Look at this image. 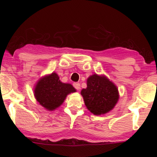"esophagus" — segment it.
Here are the masks:
<instances>
[{
	"instance_id": "1",
	"label": "esophagus",
	"mask_w": 157,
	"mask_h": 157,
	"mask_svg": "<svg viewBox=\"0 0 157 157\" xmlns=\"http://www.w3.org/2000/svg\"><path fill=\"white\" fill-rule=\"evenodd\" d=\"M73 86H74V87H75L77 90H80V84L79 83V82H75V83L73 84Z\"/></svg>"
}]
</instances>
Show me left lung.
Listing matches in <instances>:
<instances>
[{"instance_id":"8db88e82","label":"left lung","mask_w":157,"mask_h":157,"mask_svg":"<svg viewBox=\"0 0 157 157\" xmlns=\"http://www.w3.org/2000/svg\"><path fill=\"white\" fill-rule=\"evenodd\" d=\"M85 105L94 115L108 113L119 99L118 89L107 77L94 75L87 80V88L81 91Z\"/></svg>"}]
</instances>
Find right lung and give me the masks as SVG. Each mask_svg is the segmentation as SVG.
Returning <instances> with one entry per match:
<instances>
[{
	"label": "right lung",
	"instance_id": "1",
	"mask_svg": "<svg viewBox=\"0 0 157 157\" xmlns=\"http://www.w3.org/2000/svg\"><path fill=\"white\" fill-rule=\"evenodd\" d=\"M75 91L71 84L60 82L58 75L52 73L38 81L35 89V96L41 105L52 111L63 102L68 94Z\"/></svg>",
	"mask_w": 157,
	"mask_h": 157
}]
</instances>
